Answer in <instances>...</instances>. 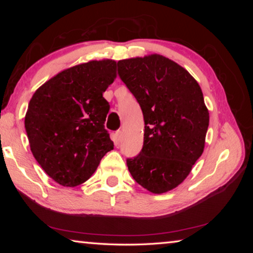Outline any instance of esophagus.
I'll return each mask as SVG.
<instances>
[{"label":"esophagus","mask_w":253,"mask_h":253,"mask_svg":"<svg viewBox=\"0 0 253 253\" xmlns=\"http://www.w3.org/2000/svg\"><path fill=\"white\" fill-rule=\"evenodd\" d=\"M123 138V131L122 130H117L116 131V142L119 143Z\"/></svg>","instance_id":"34e87169"}]
</instances>
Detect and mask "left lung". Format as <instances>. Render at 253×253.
<instances>
[{"instance_id":"obj_1","label":"left lung","mask_w":253,"mask_h":253,"mask_svg":"<svg viewBox=\"0 0 253 253\" xmlns=\"http://www.w3.org/2000/svg\"><path fill=\"white\" fill-rule=\"evenodd\" d=\"M118 74L142 108L144 145L128 158L132 178L154 194L178 186L202 155L209 110L186 69L164 55L119 60Z\"/></svg>"}]
</instances>
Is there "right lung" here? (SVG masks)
<instances>
[{"mask_svg": "<svg viewBox=\"0 0 253 253\" xmlns=\"http://www.w3.org/2000/svg\"><path fill=\"white\" fill-rule=\"evenodd\" d=\"M115 60H91L68 68L39 87L24 126L34 158L54 182L84 183L114 149L105 129L109 104L102 93L116 79Z\"/></svg>", "mask_w": 253, "mask_h": 253, "instance_id": "1", "label": "right lung"}]
</instances>
